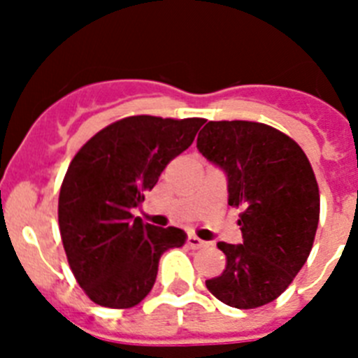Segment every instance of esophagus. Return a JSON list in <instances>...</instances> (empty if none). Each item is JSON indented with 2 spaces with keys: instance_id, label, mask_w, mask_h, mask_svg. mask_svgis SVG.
<instances>
[{
  "instance_id": "1",
  "label": "esophagus",
  "mask_w": 358,
  "mask_h": 358,
  "mask_svg": "<svg viewBox=\"0 0 358 358\" xmlns=\"http://www.w3.org/2000/svg\"><path fill=\"white\" fill-rule=\"evenodd\" d=\"M186 243H188V248H192V249H202V248H206V245H208L204 240H201L199 236H195V235H188V238H186Z\"/></svg>"
}]
</instances>
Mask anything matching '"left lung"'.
I'll return each instance as SVG.
<instances>
[{"label":"left lung","instance_id":"obj_1","mask_svg":"<svg viewBox=\"0 0 358 358\" xmlns=\"http://www.w3.org/2000/svg\"><path fill=\"white\" fill-rule=\"evenodd\" d=\"M227 173V204L240 208L243 242H218L226 268L206 287L235 308H258L285 292L314 245L319 186L303 148L258 122H208L197 138Z\"/></svg>","mask_w":358,"mask_h":358}]
</instances>
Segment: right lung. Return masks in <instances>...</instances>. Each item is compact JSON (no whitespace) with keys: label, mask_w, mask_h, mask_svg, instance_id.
<instances>
[{"label":"right lung","mask_w":358,"mask_h":358,"mask_svg":"<svg viewBox=\"0 0 358 358\" xmlns=\"http://www.w3.org/2000/svg\"><path fill=\"white\" fill-rule=\"evenodd\" d=\"M202 123L127 116L96 132L69 163L59 194V229L73 276L96 305H138L154 287L161 255L185 243V231L143 224L132 208L194 143Z\"/></svg>","instance_id":"right-lung-1"}]
</instances>
